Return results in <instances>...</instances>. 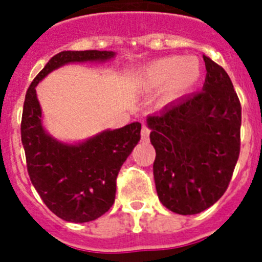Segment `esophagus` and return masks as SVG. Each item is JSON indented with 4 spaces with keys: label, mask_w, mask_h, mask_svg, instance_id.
Returning a JSON list of instances; mask_svg holds the SVG:
<instances>
[{
    "label": "esophagus",
    "mask_w": 262,
    "mask_h": 262,
    "mask_svg": "<svg viewBox=\"0 0 262 262\" xmlns=\"http://www.w3.org/2000/svg\"><path fill=\"white\" fill-rule=\"evenodd\" d=\"M149 133H151L149 127H148L145 123H143V127H142V139H143V140H148Z\"/></svg>",
    "instance_id": "obj_1"
}]
</instances>
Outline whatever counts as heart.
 <instances>
[{
  "label": "heart",
  "mask_w": 262,
  "mask_h": 262,
  "mask_svg": "<svg viewBox=\"0 0 262 262\" xmlns=\"http://www.w3.org/2000/svg\"><path fill=\"white\" fill-rule=\"evenodd\" d=\"M200 76V67L193 57H163L149 62L143 68L142 80L147 88H161L165 99H172L184 93Z\"/></svg>",
  "instance_id": "1"
}]
</instances>
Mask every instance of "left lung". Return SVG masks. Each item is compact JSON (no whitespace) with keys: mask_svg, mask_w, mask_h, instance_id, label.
<instances>
[{"mask_svg":"<svg viewBox=\"0 0 262 262\" xmlns=\"http://www.w3.org/2000/svg\"><path fill=\"white\" fill-rule=\"evenodd\" d=\"M203 60L202 92L147 119L156 149L157 195L166 209L181 215L205 211L223 195L240 154L239 97L227 72L210 57Z\"/></svg>","mask_w":262,"mask_h":262,"instance_id":"left-lung-1","label":"left lung"}]
</instances>
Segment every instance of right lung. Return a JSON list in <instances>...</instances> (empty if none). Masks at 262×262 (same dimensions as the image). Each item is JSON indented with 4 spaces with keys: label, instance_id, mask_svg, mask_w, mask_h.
I'll return each mask as SVG.
<instances>
[{
    "label": "right lung",
    "instance_id": "add662e5",
    "mask_svg": "<svg viewBox=\"0 0 262 262\" xmlns=\"http://www.w3.org/2000/svg\"><path fill=\"white\" fill-rule=\"evenodd\" d=\"M113 51H62L38 73L23 103L20 138L30 180L48 209L72 223L94 221L114 205L120 168L140 140L142 124L134 122L77 145L60 143L41 126L35 86L53 69L75 61H105Z\"/></svg>",
    "mask_w": 262,
    "mask_h": 262
}]
</instances>
